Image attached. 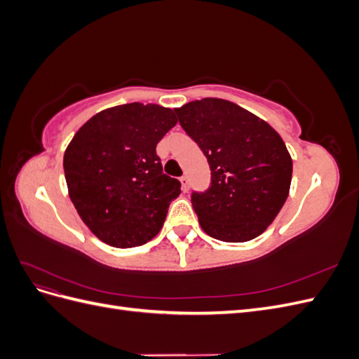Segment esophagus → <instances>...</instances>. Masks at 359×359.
Returning <instances> with one entry per match:
<instances>
[{
  "mask_svg": "<svg viewBox=\"0 0 359 359\" xmlns=\"http://www.w3.org/2000/svg\"><path fill=\"white\" fill-rule=\"evenodd\" d=\"M180 181H181V189H182V191L186 193V191H189V178L184 175V177H181L180 178Z\"/></svg>",
  "mask_w": 359,
  "mask_h": 359,
  "instance_id": "obj_1",
  "label": "esophagus"
}]
</instances>
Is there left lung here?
<instances>
[{"label":"left lung","mask_w":359,"mask_h":359,"mask_svg":"<svg viewBox=\"0 0 359 359\" xmlns=\"http://www.w3.org/2000/svg\"><path fill=\"white\" fill-rule=\"evenodd\" d=\"M173 111L211 169V187L191 194L205 233L245 243L265 232L289 196L292 157L283 139L229 100L206 97Z\"/></svg>","instance_id":"8db88e82"}]
</instances>
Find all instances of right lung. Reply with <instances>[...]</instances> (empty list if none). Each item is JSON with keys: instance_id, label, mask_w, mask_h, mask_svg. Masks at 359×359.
I'll return each mask as SVG.
<instances>
[{"instance_id": "obj_1", "label": "right lung", "mask_w": 359, "mask_h": 359, "mask_svg": "<svg viewBox=\"0 0 359 359\" xmlns=\"http://www.w3.org/2000/svg\"><path fill=\"white\" fill-rule=\"evenodd\" d=\"M178 119L169 107L128 103L86 121L64 153L69 196L100 241L142 245L160 232L178 180L163 173L156 147Z\"/></svg>"}]
</instances>
